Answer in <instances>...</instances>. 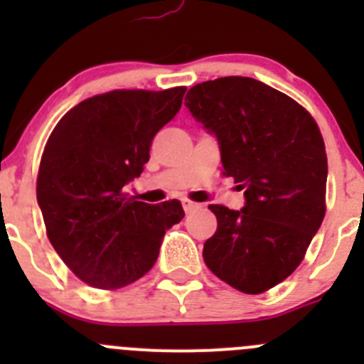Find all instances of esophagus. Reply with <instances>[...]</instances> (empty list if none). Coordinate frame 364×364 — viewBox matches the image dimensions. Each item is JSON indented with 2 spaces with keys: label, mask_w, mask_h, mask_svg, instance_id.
<instances>
[{
  "label": "esophagus",
  "mask_w": 364,
  "mask_h": 364,
  "mask_svg": "<svg viewBox=\"0 0 364 364\" xmlns=\"http://www.w3.org/2000/svg\"><path fill=\"white\" fill-rule=\"evenodd\" d=\"M181 204H183V209H185L186 213H190V211H193V209L200 208V204L193 203V200H190V199H183Z\"/></svg>",
  "instance_id": "1"
}]
</instances>
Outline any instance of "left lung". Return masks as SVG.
<instances>
[{
	"mask_svg": "<svg viewBox=\"0 0 364 364\" xmlns=\"http://www.w3.org/2000/svg\"><path fill=\"white\" fill-rule=\"evenodd\" d=\"M185 105L218 141L223 176L245 190L240 211L220 204L204 262L245 294H260L301 264L326 215L328 159L311 114L282 91L250 79L197 84Z\"/></svg>",
	"mask_w": 364,
	"mask_h": 364,
	"instance_id": "1",
	"label": "left lung"
}]
</instances>
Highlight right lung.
Returning <instances> with one entry per match:
<instances>
[{
  "mask_svg": "<svg viewBox=\"0 0 364 364\" xmlns=\"http://www.w3.org/2000/svg\"><path fill=\"white\" fill-rule=\"evenodd\" d=\"M185 91L97 95L70 109L47 141L36 179L47 237L91 287L119 289L144 277L165 230L185 216L179 200L146 204L124 192L144 171L153 137L181 109Z\"/></svg>",
  "mask_w": 364,
  "mask_h": 364,
  "instance_id": "1",
  "label": "right lung"
}]
</instances>
